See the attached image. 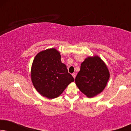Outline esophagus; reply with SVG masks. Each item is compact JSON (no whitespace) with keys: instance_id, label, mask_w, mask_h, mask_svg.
Returning a JSON list of instances; mask_svg holds the SVG:
<instances>
[{"instance_id":"1","label":"esophagus","mask_w":131,"mask_h":131,"mask_svg":"<svg viewBox=\"0 0 131 131\" xmlns=\"http://www.w3.org/2000/svg\"><path fill=\"white\" fill-rule=\"evenodd\" d=\"M72 76H73V78H76V73H73V74H72Z\"/></svg>"}]
</instances>
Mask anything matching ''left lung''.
Instances as JSON below:
<instances>
[{
    "instance_id": "obj_1",
    "label": "left lung",
    "mask_w": 131,
    "mask_h": 131,
    "mask_svg": "<svg viewBox=\"0 0 131 131\" xmlns=\"http://www.w3.org/2000/svg\"><path fill=\"white\" fill-rule=\"evenodd\" d=\"M110 74L107 66L97 56L88 57L82 62L75 78L78 88L88 97L101 93L105 88Z\"/></svg>"
}]
</instances>
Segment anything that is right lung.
Listing matches in <instances>:
<instances>
[{"label":"right lung","mask_w":131,"mask_h":131,"mask_svg":"<svg viewBox=\"0 0 131 131\" xmlns=\"http://www.w3.org/2000/svg\"><path fill=\"white\" fill-rule=\"evenodd\" d=\"M31 78L36 89L49 99L60 96L74 80L66 66L61 62L60 52L55 48L37 53L32 64Z\"/></svg>","instance_id":"1"}]
</instances>
